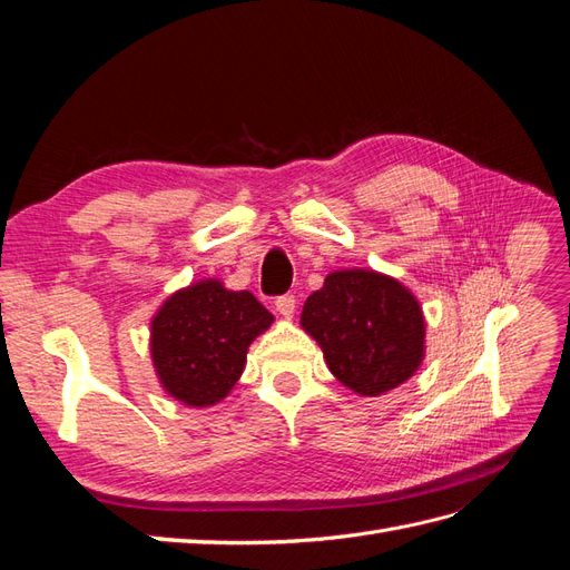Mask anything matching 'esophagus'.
<instances>
[{
  "label": "esophagus",
  "mask_w": 570,
  "mask_h": 570,
  "mask_svg": "<svg viewBox=\"0 0 570 570\" xmlns=\"http://www.w3.org/2000/svg\"><path fill=\"white\" fill-rule=\"evenodd\" d=\"M295 308H297V302H295V297H292V295H285V297L275 299V312H278L283 318L295 316Z\"/></svg>",
  "instance_id": "1"
}]
</instances>
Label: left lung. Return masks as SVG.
Here are the masks:
<instances>
[{
	"label": "left lung",
	"instance_id": "left-lung-1",
	"mask_svg": "<svg viewBox=\"0 0 570 570\" xmlns=\"http://www.w3.org/2000/svg\"><path fill=\"white\" fill-rule=\"evenodd\" d=\"M299 325L337 381L381 396L416 375L425 358V316L413 292L373 268H342L308 295Z\"/></svg>",
	"mask_w": 570,
	"mask_h": 570
}]
</instances>
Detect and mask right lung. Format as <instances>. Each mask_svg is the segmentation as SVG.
Instances as JSON below:
<instances>
[{"label": "right lung", "instance_id": "add662e5", "mask_svg": "<svg viewBox=\"0 0 570 570\" xmlns=\"http://www.w3.org/2000/svg\"><path fill=\"white\" fill-rule=\"evenodd\" d=\"M273 321L252 292L228 289L218 278L176 289L149 321L159 385L185 406H216L243 375L249 344Z\"/></svg>", "mask_w": 570, "mask_h": 570}]
</instances>
